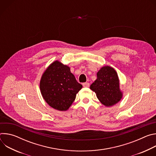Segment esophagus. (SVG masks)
Masks as SVG:
<instances>
[{
	"label": "esophagus",
	"mask_w": 156,
	"mask_h": 156,
	"mask_svg": "<svg viewBox=\"0 0 156 156\" xmlns=\"http://www.w3.org/2000/svg\"><path fill=\"white\" fill-rule=\"evenodd\" d=\"M83 87H88L89 86H90V83H87V82L84 83H83Z\"/></svg>",
	"instance_id": "1"
}]
</instances>
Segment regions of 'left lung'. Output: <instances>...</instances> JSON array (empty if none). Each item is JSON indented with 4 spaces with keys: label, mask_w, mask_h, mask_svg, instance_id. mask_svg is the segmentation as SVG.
Returning a JSON list of instances; mask_svg holds the SVG:
<instances>
[{
    "label": "left lung",
    "mask_w": 156,
    "mask_h": 156,
    "mask_svg": "<svg viewBox=\"0 0 156 156\" xmlns=\"http://www.w3.org/2000/svg\"><path fill=\"white\" fill-rule=\"evenodd\" d=\"M99 101L105 107H111L120 101L123 93L120 88V81L115 70L104 66L97 73V79L90 86Z\"/></svg>",
    "instance_id": "left-lung-1"
}]
</instances>
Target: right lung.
I'll return each mask as SVG.
<instances>
[{
    "instance_id": "1",
    "label": "right lung",
    "mask_w": 156,
    "mask_h": 156,
    "mask_svg": "<svg viewBox=\"0 0 156 156\" xmlns=\"http://www.w3.org/2000/svg\"><path fill=\"white\" fill-rule=\"evenodd\" d=\"M82 87L71 73L69 66L58 60L49 65L39 83L43 99L51 107L60 111L69 108Z\"/></svg>"
}]
</instances>
